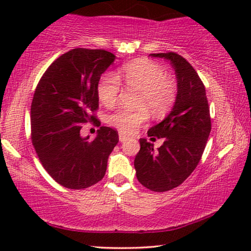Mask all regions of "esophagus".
<instances>
[{"label": "esophagus", "instance_id": "obj_1", "mask_svg": "<svg viewBox=\"0 0 251 251\" xmlns=\"http://www.w3.org/2000/svg\"><path fill=\"white\" fill-rule=\"evenodd\" d=\"M126 139H128V136H126L125 133H122V132L119 133V140H120V142L123 143V142H126Z\"/></svg>", "mask_w": 251, "mask_h": 251}]
</instances>
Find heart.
I'll use <instances>...</instances> for the list:
<instances>
[{"mask_svg": "<svg viewBox=\"0 0 251 251\" xmlns=\"http://www.w3.org/2000/svg\"><path fill=\"white\" fill-rule=\"evenodd\" d=\"M121 76L126 87L139 91L138 109L130 111L118 108L108 115L107 121L123 133H133L149 119V111L154 116H162L169 111L176 99L177 89L168 77L164 68L149 60H137L123 66ZM121 91L120 78L114 73H105L97 85L98 98L101 104L111 106L118 100Z\"/></svg>", "mask_w": 251, "mask_h": 251, "instance_id": "b5f03b06", "label": "heart"}]
</instances>
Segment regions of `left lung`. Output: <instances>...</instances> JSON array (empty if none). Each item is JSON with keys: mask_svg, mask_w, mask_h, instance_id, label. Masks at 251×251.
Masks as SVG:
<instances>
[{"mask_svg": "<svg viewBox=\"0 0 251 251\" xmlns=\"http://www.w3.org/2000/svg\"><path fill=\"white\" fill-rule=\"evenodd\" d=\"M150 56L170 61L177 95L169 114L147 131L152 140L163 138V144L155 151L153 144L140 138L133 164L140 184L151 191L166 192L179 186L197 168L210 135V112L204 85L185 58L175 52Z\"/></svg>", "mask_w": 251, "mask_h": 251, "instance_id": "obj_1", "label": "left lung"}]
</instances>
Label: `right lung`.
Returning <instances> with one entry per match:
<instances>
[{
  "label": "right lung",
  "instance_id": "add662e5",
  "mask_svg": "<svg viewBox=\"0 0 251 251\" xmlns=\"http://www.w3.org/2000/svg\"><path fill=\"white\" fill-rule=\"evenodd\" d=\"M116 57L105 50L73 49L50 65L30 106L32 140L48 174L72 190L90 187L105 176L118 131L100 126L95 139L81 129L96 118L97 85Z\"/></svg>",
  "mask_w": 251,
  "mask_h": 251
}]
</instances>
